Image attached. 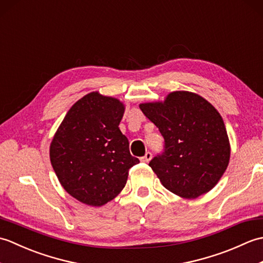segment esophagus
Here are the masks:
<instances>
[{"mask_svg": "<svg viewBox=\"0 0 263 263\" xmlns=\"http://www.w3.org/2000/svg\"><path fill=\"white\" fill-rule=\"evenodd\" d=\"M152 157H153V155H152V153H146V155L143 156V157L140 159L142 163H149L150 161V159H152Z\"/></svg>", "mask_w": 263, "mask_h": 263, "instance_id": "esophagus-1", "label": "esophagus"}]
</instances>
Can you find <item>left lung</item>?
<instances>
[{
  "label": "left lung",
  "instance_id": "obj_1",
  "mask_svg": "<svg viewBox=\"0 0 263 263\" xmlns=\"http://www.w3.org/2000/svg\"><path fill=\"white\" fill-rule=\"evenodd\" d=\"M139 107L165 139L164 154L149 163L161 184L184 199L214 189L231 158L224 121L214 106L198 93L180 90Z\"/></svg>",
  "mask_w": 263,
  "mask_h": 263
}]
</instances>
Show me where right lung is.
<instances>
[{"label": "right lung", "instance_id": "right-lung-1", "mask_svg": "<svg viewBox=\"0 0 263 263\" xmlns=\"http://www.w3.org/2000/svg\"><path fill=\"white\" fill-rule=\"evenodd\" d=\"M125 106L92 91L69 109L49 146L61 185L80 202L100 206L125 186L128 170L139 163L120 130Z\"/></svg>", "mask_w": 263, "mask_h": 263}]
</instances>
